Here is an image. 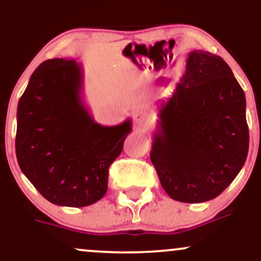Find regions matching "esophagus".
I'll use <instances>...</instances> for the list:
<instances>
[{
	"label": "esophagus",
	"instance_id": "1",
	"mask_svg": "<svg viewBox=\"0 0 261 261\" xmlns=\"http://www.w3.org/2000/svg\"><path fill=\"white\" fill-rule=\"evenodd\" d=\"M133 118H134L135 124H136L137 126H146L149 120L148 114L142 112V110H137V112H135L133 114Z\"/></svg>",
	"mask_w": 261,
	"mask_h": 261
}]
</instances>
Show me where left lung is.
I'll return each instance as SVG.
<instances>
[{"label":"left lung","mask_w":261,"mask_h":261,"mask_svg":"<svg viewBox=\"0 0 261 261\" xmlns=\"http://www.w3.org/2000/svg\"><path fill=\"white\" fill-rule=\"evenodd\" d=\"M151 162L173 200L215 199L243 168L249 149L245 94L222 58L189 53L173 95L162 100Z\"/></svg>","instance_id":"left-lung-1"}]
</instances>
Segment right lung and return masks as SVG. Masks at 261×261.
Listing matches in <instances>:
<instances>
[{
	"mask_svg": "<svg viewBox=\"0 0 261 261\" xmlns=\"http://www.w3.org/2000/svg\"><path fill=\"white\" fill-rule=\"evenodd\" d=\"M82 91V66L51 59L38 66L18 101V164L59 206L85 207L106 195L110 164L133 130L131 119L115 126L95 122Z\"/></svg>",
	"mask_w": 261,
	"mask_h": 261,
	"instance_id": "obj_1",
	"label": "right lung"
}]
</instances>
